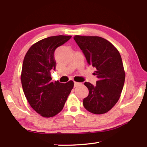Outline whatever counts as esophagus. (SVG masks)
Here are the masks:
<instances>
[{"mask_svg": "<svg viewBox=\"0 0 147 147\" xmlns=\"http://www.w3.org/2000/svg\"><path fill=\"white\" fill-rule=\"evenodd\" d=\"M81 84H82V83L76 82H74V87H77V86H80V85H81Z\"/></svg>", "mask_w": 147, "mask_h": 147, "instance_id": "esophagus-1", "label": "esophagus"}]
</instances>
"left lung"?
Listing matches in <instances>:
<instances>
[{"label": "left lung", "instance_id": "8db88e82", "mask_svg": "<svg viewBox=\"0 0 147 147\" xmlns=\"http://www.w3.org/2000/svg\"><path fill=\"white\" fill-rule=\"evenodd\" d=\"M89 65L96 68L95 85L85 82L89 94L84 98V108L94 114L109 111L117 102L123 90L125 72L121 54L110 42L98 36L74 37Z\"/></svg>", "mask_w": 147, "mask_h": 147}]
</instances>
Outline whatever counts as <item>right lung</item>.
Here are the masks:
<instances>
[{"label": "right lung", "instance_id": "right-lung-1", "mask_svg": "<svg viewBox=\"0 0 147 147\" xmlns=\"http://www.w3.org/2000/svg\"><path fill=\"white\" fill-rule=\"evenodd\" d=\"M71 36L45 38L32 45L24 56L21 80L30 105L43 117H53L63 109L73 88L72 80L62 84L51 81V71L56 68L54 53Z\"/></svg>", "mask_w": 147, "mask_h": 147}]
</instances>
